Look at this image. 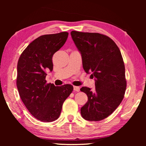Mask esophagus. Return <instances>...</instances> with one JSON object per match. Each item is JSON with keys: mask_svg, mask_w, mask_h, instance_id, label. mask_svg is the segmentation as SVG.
I'll return each instance as SVG.
<instances>
[{"mask_svg": "<svg viewBox=\"0 0 146 146\" xmlns=\"http://www.w3.org/2000/svg\"><path fill=\"white\" fill-rule=\"evenodd\" d=\"M73 90L75 91H76V92H80V88L79 87V86H73Z\"/></svg>", "mask_w": 146, "mask_h": 146, "instance_id": "obj_1", "label": "esophagus"}]
</instances>
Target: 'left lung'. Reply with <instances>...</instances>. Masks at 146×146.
Here are the masks:
<instances>
[{
	"instance_id": "1",
	"label": "left lung",
	"mask_w": 146,
	"mask_h": 146,
	"mask_svg": "<svg viewBox=\"0 0 146 146\" xmlns=\"http://www.w3.org/2000/svg\"><path fill=\"white\" fill-rule=\"evenodd\" d=\"M71 36L82 54L83 68L95 78V90L83 86L88 101L81 108L83 119L99 121L112 113L126 90L125 65L119 48L109 37L73 31Z\"/></svg>"
}]
</instances>
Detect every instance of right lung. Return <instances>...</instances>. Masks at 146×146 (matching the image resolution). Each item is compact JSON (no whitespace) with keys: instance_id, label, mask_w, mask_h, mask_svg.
<instances>
[{"instance_id":"right-lung-1","label":"right lung","mask_w":146,"mask_h":146,"mask_svg":"<svg viewBox=\"0 0 146 146\" xmlns=\"http://www.w3.org/2000/svg\"><path fill=\"white\" fill-rule=\"evenodd\" d=\"M67 32L39 36L20 56L17 63V87L27 110L41 122H51L60 117L64 100L73 92L72 85L56 86L46 83L48 71H52V56L64 43Z\"/></svg>"}]
</instances>
